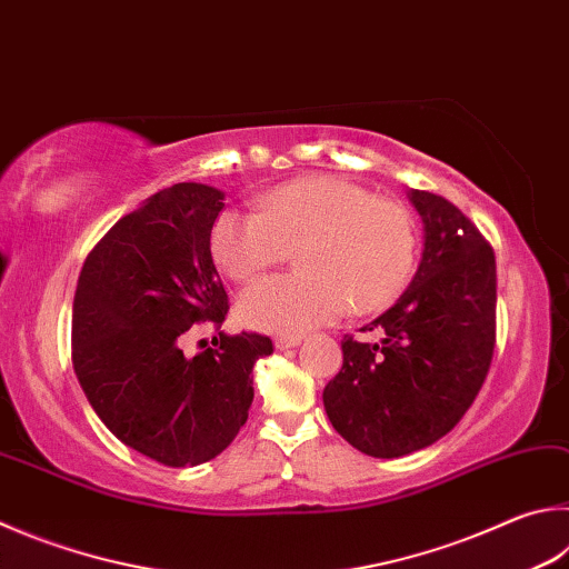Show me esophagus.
I'll use <instances>...</instances> for the list:
<instances>
[{
  "label": "esophagus",
  "mask_w": 569,
  "mask_h": 569,
  "mask_svg": "<svg viewBox=\"0 0 569 569\" xmlns=\"http://www.w3.org/2000/svg\"><path fill=\"white\" fill-rule=\"evenodd\" d=\"M301 340H303V336H296V333H288V336H278V338H276V348H278V350H288V348H296V346H301Z\"/></svg>",
  "instance_id": "esophagus-1"
}]
</instances>
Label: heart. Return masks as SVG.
<instances>
[{
    "instance_id": "heart-1",
    "label": "heart",
    "mask_w": 569,
    "mask_h": 569,
    "mask_svg": "<svg viewBox=\"0 0 569 569\" xmlns=\"http://www.w3.org/2000/svg\"><path fill=\"white\" fill-rule=\"evenodd\" d=\"M298 249L303 273L256 283L239 313L256 328L291 333L330 323L353 308L376 313L412 273L418 231L406 206L353 181L313 173L276 186L261 211L229 209L211 229V251L236 283L256 281Z\"/></svg>"
}]
</instances>
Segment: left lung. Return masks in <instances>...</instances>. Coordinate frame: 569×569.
Returning a JSON list of instances; mask_svg holds the SVG:
<instances>
[{"mask_svg": "<svg viewBox=\"0 0 569 569\" xmlns=\"http://www.w3.org/2000/svg\"><path fill=\"white\" fill-rule=\"evenodd\" d=\"M426 243L408 291L343 338V368L323 390L333 428L373 458H402L440 440L472 406L495 348V253L468 216L430 191H408Z\"/></svg>", "mask_w": 569, "mask_h": 569, "instance_id": "left-lung-1", "label": "left lung"}]
</instances>
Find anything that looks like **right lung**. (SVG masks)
<instances>
[{"label": "right lung", "instance_id": "add662e5", "mask_svg": "<svg viewBox=\"0 0 569 569\" xmlns=\"http://www.w3.org/2000/svg\"><path fill=\"white\" fill-rule=\"evenodd\" d=\"M223 191L173 183L111 226L81 268L71 363L101 422L123 446L169 468L213 460L253 402L261 333L213 336L193 358L183 336L221 328L229 296L211 256Z\"/></svg>", "mask_w": 569, "mask_h": 569}]
</instances>
